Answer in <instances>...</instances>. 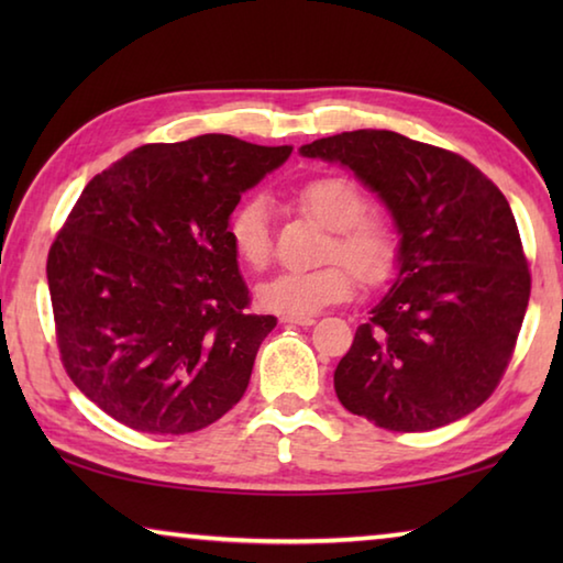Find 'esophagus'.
Listing matches in <instances>:
<instances>
[{
  "label": "esophagus",
  "instance_id": "1",
  "mask_svg": "<svg viewBox=\"0 0 563 563\" xmlns=\"http://www.w3.org/2000/svg\"><path fill=\"white\" fill-rule=\"evenodd\" d=\"M283 325H300V328H310L316 318H283Z\"/></svg>",
  "mask_w": 563,
  "mask_h": 563
}]
</instances>
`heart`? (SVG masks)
Returning <instances> with one entry per match:
<instances>
[{
	"mask_svg": "<svg viewBox=\"0 0 563 563\" xmlns=\"http://www.w3.org/2000/svg\"><path fill=\"white\" fill-rule=\"evenodd\" d=\"M298 201L318 223L332 231L322 258L335 261L316 271H283L258 285L263 310L283 318H312L330 305L345 302L357 278L379 285L397 268V235L387 221L365 216L367 198L345 176H320L300 186ZM228 238L245 265L261 271L273 258L271 201L261 194L247 196L228 221ZM343 263L340 264L339 261Z\"/></svg>",
	"mask_w": 563,
	"mask_h": 563,
	"instance_id": "obj_1",
	"label": "heart"
}]
</instances>
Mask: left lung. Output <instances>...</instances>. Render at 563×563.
<instances>
[{
    "label": "left lung",
    "mask_w": 563,
    "mask_h": 563,
    "mask_svg": "<svg viewBox=\"0 0 563 563\" xmlns=\"http://www.w3.org/2000/svg\"><path fill=\"white\" fill-rule=\"evenodd\" d=\"M350 168L393 216L397 278L338 362L342 407L427 432L474 412L507 369L531 275L509 201L452 151L360 129L300 146Z\"/></svg>",
    "instance_id": "left-lung-1"
}]
</instances>
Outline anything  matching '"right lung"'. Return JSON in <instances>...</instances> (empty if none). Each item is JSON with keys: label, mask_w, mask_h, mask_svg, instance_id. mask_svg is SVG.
I'll list each match as a JSON object with an SVG mask.
<instances>
[{"label": "right lung", "mask_w": 563, "mask_h": 563, "mask_svg": "<svg viewBox=\"0 0 563 563\" xmlns=\"http://www.w3.org/2000/svg\"><path fill=\"white\" fill-rule=\"evenodd\" d=\"M292 146L148 144L93 176L46 261L62 362L117 422L188 434L238 405L273 316H247L228 221Z\"/></svg>", "instance_id": "1"}]
</instances>
